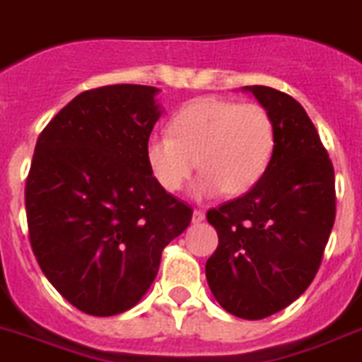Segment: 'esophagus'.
<instances>
[{"mask_svg": "<svg viewBox=\"0 0 362 362\" xmlns=\"http://www.w3.org/2000/svg\"><path fill=\"white\" fill-rule=\"evenodd\" d=\"M206 219V214L202 210H195L193 211V223H202Z\"/></svg>", "mask_w": 362, "mask_h": 362, "instance_id": "34e87169", "label": "esophagus"}]
</instances>
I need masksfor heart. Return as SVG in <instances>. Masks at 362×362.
I'll return each instance as SVG.
<instances>
[{
    "label": "heart",
    "instance_id": "b5f03b06",
    "mask_svg": "<svg viewBox=\"0 0 362 362\" xmlns=\"http://www.w3.org/2000/svg\"><path fill=\"white\" fill-rule=\"evenodd\" d=\"M275 152V122L260 104L202 96L176 111L171 134L148 137L145 156L156 182L176 193L199 169L197 199L243 195L266 175Z\"/></svg>",
    "mask_w": 362,
    "mask_h": 362
}]
</instances>
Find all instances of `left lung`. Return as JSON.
Masks as SVG:
<instances>
[{
    "instance_id": "1",
    "label": "left lung",
    "mask_w": 362,
    "mask_h": 362,
    "mask_svg": "<svg viewBox=\"0 0 362 362\" xmlns=\"http://www.w3.org/2000/svg\"><path fill=\"white\" fill-rule=\"evenodd\" d=\"M242 90L272 115L275 152L257 186L206 214L219 236L206 279L227 313L262 320L293 303L318 272L334 223V171L298 100L264 85Z\"/></svg>"
}]
</instances>
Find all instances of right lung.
Listing matches in <instances>:
<instances>
[{
    "label": "right lung",
    "mask_w": 362,
    "mask_h": 362,
    "mask_svg": "<svg viewBox=\"0 0 362 362\" xmlns=\"http://www.w3.org/2000/svg\"><path fill=\"white\" fill-rule=\"evenodd\" d=\"M160 89L85 90L49 120L25 182L29 240L49 283L90 316L139 303L161 251L193 210L156 182L145 146L161 117Z\"/></svg>",
    "instance_id": "add662e5"
}]
</instances>
